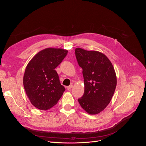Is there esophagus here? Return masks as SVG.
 <instances>
[{
  "label": "esophagus",
  "mask_w": 146,
  "mask_h": 146,
  "mask_svg": "<svg viewBox=\"0 0 146 146\" xmlns=\"http://www.w3.org/2000/svg\"><path fill=\"white\" fill-rule=\"evenodd\" d=\"M72 87H73V85H70L67 86V89H68V90H69L71 89V88H72Z\"/></svg>",
  "instance_id": "obj_1"
}]
</instances>
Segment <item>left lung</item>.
<instances>
[{
    "label": "left lung",
    "instance_id": "obj_1",
    "mask_svg": "<svg viewBox=\"0 0 146 146\" xmlns=\"http://www.w3.org/2000/svg\"><path fill=\"white\" fill-rule=\"evenodd\" d=\"M75 52L78 64L83 69L85 86L84 94L78 101L88 114H99L107 107L115 91V70L102 53L79 47Z\"/></svg>",
    "mask_w": 146,
    "mask_h": 146
}]
</instances>
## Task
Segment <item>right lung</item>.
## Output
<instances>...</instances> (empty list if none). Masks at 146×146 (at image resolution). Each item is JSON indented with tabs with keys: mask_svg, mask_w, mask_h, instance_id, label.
Returning a JSON list of instances; mask_svg holds the SVG:
<instances>
[{
	"mask_svg": "<svg viewBox=\"0 0 146 146\" xmlns=\"http://www.w3.org/2000/svg\"><path fill=\"white\" fill-rule=\"evenodd\" d=\"M68 54L63 48H46L39 51L28 63L23 78L24 87L34 107L47 110L62 96L65 88L61 85L55 69Z\"/></svg>",
	"mask_w": 146,
	"mask_h": 146,
	"instance_id": "1",
	"label": "right lung"
}]
</instances>
